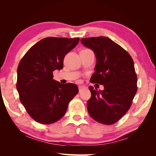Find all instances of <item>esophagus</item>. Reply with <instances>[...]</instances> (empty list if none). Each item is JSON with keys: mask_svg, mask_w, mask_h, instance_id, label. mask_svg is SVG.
<instances>
[{"mask_svg": "<svg viewBox=\"0 0 156 156\" xmlns=\"http://www.w3.org/2000/svg\"><path fill=\"white\" fill-rule=\"evenodd\" d=\"M84 88V87L83 86H78V89H79V91H80L82 89H83Z\"/></svg>", "mask_w": 156, "mask_h": 156, "instance_id": "1", "label": "esophagus"}]
</instances>
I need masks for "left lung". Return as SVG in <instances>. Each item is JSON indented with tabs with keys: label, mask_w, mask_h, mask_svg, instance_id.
<instances>
[{
	"label": "left lung",
	"mask_w": 156,
	"mask_h": 156,
	"mask_svg": "<svg viewBox=\"0 0 156 156\" xmlns=\"http://www.w3.org/2000/svg\"><path fill=\"white\" fill-rule=\"evenodd\" d=\"M96 58L92 83L104 86L102 91L89 87L91 96L87 101L91 117L104 125L119 120L130 108L137 91V76L133 59L122 47L105 36L82 38Z\"/></svg>",
	"instance_id": "1"
}]
</instances>
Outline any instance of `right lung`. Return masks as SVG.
Segmentation results:
<instances>
[{
    "label": "right lung",
    "mask_w": 156,
    "mask_h": 156,
    "mask_svg": "<svg viewBox=\"0 0 156 156\" xmlns=\"http://www.w3.org/2000/svg\"><path fill=\"white\" fill-rule=\"evenodd\" d=\"M77 38L48 37L28 50L17 69L16 89L21 103L33 119L44 125L63 117L78 93L75 84H61L53 72L63 68L65 55L77 45Z\"/></svg>",
    "instance_id": "1"
}]
</instances>
